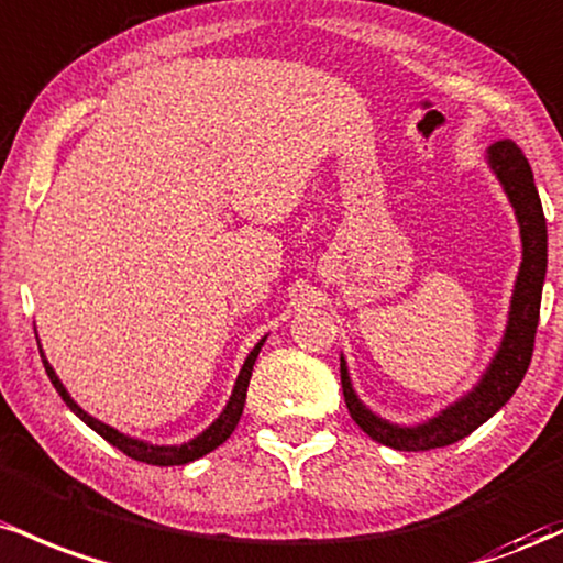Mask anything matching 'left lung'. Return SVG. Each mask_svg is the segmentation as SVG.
Listing matches in <instances>:
<instances>
[{
	"instance_id": "1",
	"label": "left lung",
	"mask_w": 563,
	"mask_h": 563,
	"mask_svg": "<svg viewBox=\"0 0 563 563\" xmlns=\"http://www.w3.org/2000/svg\"><path fill=\"white\" fill-rule=\"evenodd\" d=\"M489 164L497 173V178H500L516 214H519L523 263L519 271V282H516L514 302H510L508 330H505L500 351H497L495 362L486 369L484 380L476 385L473 394L460 399L454 407L441 412L431 422H426V426L396 428L390 422L375 418L356 399L349 380V369H345V362L340 358V383H343L345 407H349L353 422L366 435L399 452H428L465 439L516 394L523 375H527L529 362H532L537 321H540L542 282H545L548 265L545 214H542L540 194L534 188L532 167H529L527 156H523L519 145L514 141H497L489 148Z\"/></svg>"
}]
</instances>
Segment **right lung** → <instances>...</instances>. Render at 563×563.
<instances>
[{
    "label": "right lung",
    "mask_w": 563,
    "mask_h": 563,
    "mask_svg": "<svg viewBox=\"0 0 563 563\" xmlns=\"http://www.w3.org/2000/svg\"><path fill=\"white\" fill-rule=\"evenodd\" d=\"M263 343H265V340H261V343L252 349L247 362H244V366H242V372H239V380H236V385H233L231 401L225 404L223 415H220V418L214 420L205 433L197 435L194 441H188V444H180V446L145 444V441L130 439V435L113 431V428L106 426V422L90 418L85 409H79L77 404H74L71 396L66 394V388H63V383L58 380V375L53 372V366H49L47 358H44V353L42 351L40 353H42V364H44V372H47L49 383L55 385V390H58V394L63 396V401L68 404V409H71L77 418L85 420L95 433H100L106 441H109V444L117 446L119 452H124L128 457L141 460V463H148V465H186V463H194V460H199L201 454L218 450V446L223 444V441L233 433V428L239 426V418H242V409H244V399H247V385H250V377H252V366H255V358H257V353H261Z\"/></svg>",
    "instance_id": "1"
}]
</instances>
